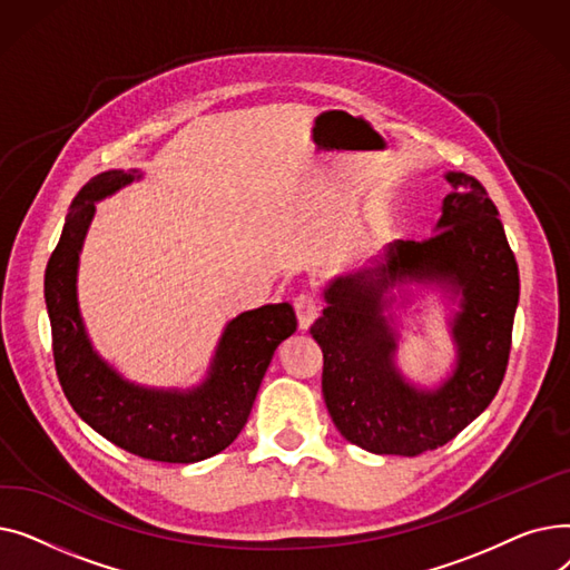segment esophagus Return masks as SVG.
<instances>
[{
    "label": "esophagus",
    "mask_w": 570,
    "mask_h": 570,
    "mask_svg": "<svg viewBox=\"0 0 570 570\" xmlns=\"http://www.w3.org/2000/svg\"><path fill=\"white\" fill-rule=\"evenodd\" d=\"M293 309L297 316V325H301V331H307V327L316 321L318 316V301L312 293H301L293 301Z\"/></svg>",
    "instance_id": "esophagus-1"
}]
</instances>
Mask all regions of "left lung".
Segmentation results:
<instances>
[{
	"label": "left lung",
	"mask_w": 570,
	"mask_h": 570,
	"mask_svg": "<svg viewBox=\"0 0 570 570\" xmlns=\"http://www.w3.org/2000/svg\"><path fill=\"white\" fill-rule=\"evenodd\" d=\"M436 233L395 239L367 265L325 286L312 337L323 351V400L340 434L376 455L415 458L455 439L494 400L511 353L520 275L497 205L466 173H445ZM402 281H432L461 297L452 322L456 370L415 389L394 365L396 334L384 309Z\"/></svg>",
	"instance_id": "left-lung-1"
}]
</instances>
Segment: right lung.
<instances>
[{
    "mask_svg": "<svg viewBox=\"0 0 570 570\" xmlns=\"http://www.w3.org/2000/svg\"><path fill=\"white\" fill-rule=\"evenodd\" d=\"M140 177L138 170H106L71 203L43 282L55 370L73 411L104 439L145 460L191 464L222 453L243 432L265 370L297 321L288 303L235 316L205 381L191 391H157L117 374L87 337L76 293L78 258L95 203Z\"/></svg>",
    "mask_w": 570,
    "mask_h": 570,
    "instance_id": "obj_1",
    "label": "right lung"
}]
</instances>
